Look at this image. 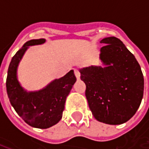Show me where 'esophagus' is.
<instances>
[{
	"label": "esophagus",
	"instance_id": "obj_1",
	"mask_svg": "<svg viewBox=\"0 0 149 149\" xmlns=\"http://www.w3.org/2000/svg\"><path fill=\"white\" fill-rule=\"evenodd\" d=\"M74 73H75V76H76V77H77V79H80V77H81V73H80V72H79V70L78 69H74Z\"/></svg>",
	"mask_w": 149,
	"mask_h": 149
}]
</instances>
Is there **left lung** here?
<instances>
[{
    "label": "left lung",
    "mask_w": 149,
    "mask_h": 149,
    "mask_svg": "<svg viewBox=\"0 0 149 149\" xmlns=\"http://www.w3.org/2000/svg\"><path fill=\"white\" fill-rule=\"evenodd\" d=\"M102 66L79 69L86 85L85 96L93 115L108 125H121L134 116L144 94L141 66L121 40L115 37L100 40Z\"/></svg>",
    "instance_id": "8db88e82"
}]
</instances>
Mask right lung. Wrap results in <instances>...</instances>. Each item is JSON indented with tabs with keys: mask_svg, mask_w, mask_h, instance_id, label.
Here are the masks:
<instances>
[{
	"mask_svg": "<svg viewBox=\"0 0 149 149\" xmlns=\"http://www.w3.org/2000/svg\"><path fill=\"white\" fill-rule=\"evenodd\" d=\"M45 39L30 40L12 58L6 79V89L12 106L25 123L33 128H48L62 118L66 98L77 81L73 70L55 79L42 89L27 91L20 84L17 68L29 46L42 45Z\"/></svg>",
	"mask_w": 149,
	"mask_h": 149,
	"instance_id": "1",
	"label": "right lung"
}]
</instances>
